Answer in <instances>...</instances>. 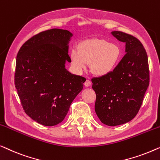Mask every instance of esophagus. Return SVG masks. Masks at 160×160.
Returning <instances> with one entry per match:
<instances>
[{
    "instance_id": "esophagus-1",
    "label": "esophagus",
    "mask_w": 160,
    "mask_h": 160,
    "mask_svg": "<svg viewBox=\"0 0 160 160\" xmlns=\"http://www.w3.org/2000/svg\"><path fill=\"white\" fill-rule=\"evenodd\" d=\"M84 85H85V86L89 87L90 85H91V81H90L89 80H85V83H84Z\"/></svg>"
}]
</instances>
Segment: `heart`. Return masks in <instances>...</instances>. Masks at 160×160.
<instances>
[{"label": "heart", "instance_id": "obj_1", "mask_svg": "<svg viewBox=\"0 0 160 160\" xmlns=\"http://www.w3.org/2000/svg\"><path fill=\"white\" fill-rule=\"evenodd\" d=\"M122 51L120 46L106 40H85L78 45V50L72 51L71 62L74 68L81 72L91 64V71L96 76H106L116 68Z\"/></svg>", "mask_w": 160, "mask_h": 160}]
</instances>
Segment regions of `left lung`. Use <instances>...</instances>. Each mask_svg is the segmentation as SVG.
<instances>
[{
  "instance_id": "left-lung-1",
  "label": "left lung",
  "mask_w": 160,
  "mask_h": 160,
  "mask_svg": "<svg viewBox=\"0 0 160 160\" xmlns=\"http://www.w3.org/2000/svg\"><path fill=\"white\" fill-rule=\"evenodd\" d=\"M112 35L125 42L126 53L112 72L91 81L98 118L103 124L116 126L138 114L149 85V69L147 52L139 40L120 31Z\"/></svg>"
}]
</instances>
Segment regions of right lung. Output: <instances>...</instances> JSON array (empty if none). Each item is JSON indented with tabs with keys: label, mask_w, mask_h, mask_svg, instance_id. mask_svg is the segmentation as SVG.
<instances>
[{
	"label": "right lung",
	"mask_w": 160,
	"mask_h": 160,
	"mask_svg": "<svg viewBox=\"0 0 160 160\" xmlns=\"http://www.w3.org/2000/svg\"><path fill=\"white\" fill-rule=\"evenodd\" d=\"M68 30L51 29L35 35L17 53L15 87L25 113L45 126L62 122L83 88L85 78L71 74Z\"/></svg>",
	"instance_id": "add662e5"
}]
</instances>
